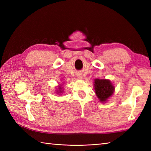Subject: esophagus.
Returning <instances> with one entry per match:
<instances>
[{
    "label": "esophagus",
    "instance_id": "34e87169",
    "mask_svg": "<svg viewBox=\"0 0 151 151\" xmlns=\"http://www.w3.org/2000/svg\"><path fill=\"white\" fill-rule=\"evenodd\" d=\"M77 78L79 79H81L82 78V76L81 75H77Z\"/></svg>",
    "mask_w": 151,
    "mask_h": 151
}]
</instances>
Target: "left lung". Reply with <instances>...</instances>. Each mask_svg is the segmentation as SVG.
Wrapping results in <instances>:
<instances>
[{
  "instance_id": "left-lung-1",
  "label": "left lung",
  "mask_w": 151,
  "mask_h": 151,
  "mask_svg": "<svg viewBox=\"0 0 151 151\" xmlns=\"http://www.w3.org/2000/svg\"><path fill=\"white\" fill-rule=\"evenodd\" d=\"M94 86L95 93L102 102L106 101L114 92V86L108 80L95 79Z\"/></svg>"
}]
</instances>
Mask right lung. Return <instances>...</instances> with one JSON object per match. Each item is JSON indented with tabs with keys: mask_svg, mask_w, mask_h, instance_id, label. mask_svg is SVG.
Returning a JSON list of instances; mask_svg holds the SVG:
<instances>
[{
	"mask_svg": "<svg viewBox=\"0 0 151 151\" xmlns=\"http://www.w3.org/2000/svg\"><path fill=\"white\" fill-rule=\"evenodd\" d=\"M62 89V88H61V87H60V88H59V89ZM60 93H61V92H62V91H60Z\"/></svg>",
	"mask_w": 151,
	"mask_h": 151,
	"instance_id": "1",
	"label": "right lung"
}]
</instances>
